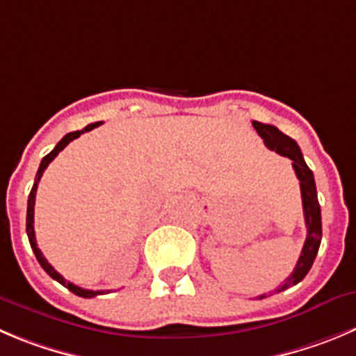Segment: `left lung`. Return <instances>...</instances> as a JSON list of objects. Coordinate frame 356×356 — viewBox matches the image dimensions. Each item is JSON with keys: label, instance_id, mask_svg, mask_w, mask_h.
<instances>
[{"label": "left lung", "instance_id": "1", "mask_svg": "<svg viewBox=\"0 0 356 356\" xmlns=\"http://www.w3.org/2000/svg\"><path fill=\"white\" fill-rule=\"evenodd\" d=\"M254 129L258 131L261 138H264L265 145L270 151H275L277 154L290 158L293 170L297 174L298 181H300V193H302V205H304V218H305V227H307V237H305L304 248H302L300 258H298L297 265H295L293 272L284 279V283L281 286L275 288L272 293H279V291L288 290L290 286H295L307 275V272L313 267V261L318 254L321 242V209L320 202H318L316 195V182H314V175L311 168L305 165L304 156H302L300 147L293 138L284 135L283 131H279L275 126L264 124V122L253 121ZM267 293L260 295L258 298H265Z\"/></svg>", "mask_w": 356, "mask_h": 356}]
</instances>
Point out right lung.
I'll list each match as a JSON object with an SVG mask.
<instances>
[{
  "instance_id": "right-lung-1",
  "label": "right lung",
  "mask_w": 356,
  "mask_h": 356,
  "mask_svg": "<svg viewBox=\"0 0 356 356\" xmlns=\"http://www.w3.org/2000/svg\"><path fill=\"white\" fill-rule=\"evenodd\" d=\"M102 124V121L98 122H92V124H88L86 126L84 129H81V131H72L68 133V135H65V137L61 138V140L58 142V145H56L54 149H52L51 152H49L45 158L42 159V163H40V168L38 172H36V177H35V184H33L31 188V193H29V198H28V216H26V232H28V238H29V244H31V249H33V253H35L36 260H38V264L42 265V268L45 272H47L49 275H51L52 279H56L58 283H61L63 286L68 288L72 293L79 295V297H84V298H92L96 297V295H102L103 291H92V290H84V288L81 286H75L73 283H70V281H66L65 277H63L61 274H59L58 270H56L54 267H52L51 264L47 261V258L43 257L42 251L38 249V245H36V237H35V227H33V221H35V198H36V188H38V182L40 179H42V174L45 172V168L49 167V163L52 161V159L56 158V156L59 154V151H63V149L66 147V145L70 144V142L73 140V138H79L82 135V133L86 131H91L92 128H98V126Z\"/></svg>"
}]
</instances>
